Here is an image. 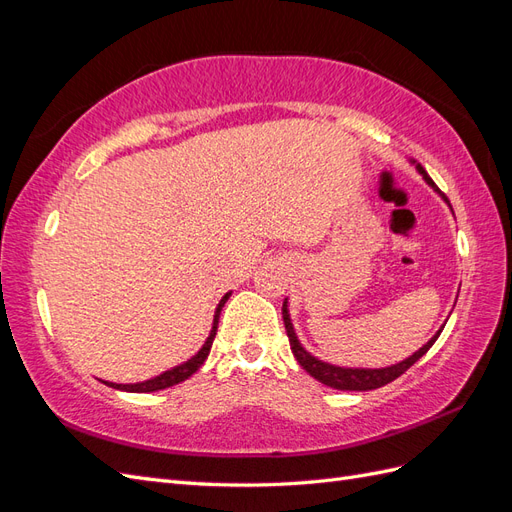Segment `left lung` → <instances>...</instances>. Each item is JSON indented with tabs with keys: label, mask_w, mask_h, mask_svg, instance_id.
<instances>
[{
	"label": "left lung",
	"mask_w": 512,
	"mask_h": 512,
	"mask_svg": "<svg viewBox=\"0 0 512 512\" xmlns=\"http://www.w3.org/2000/svg\"><path fill=\"white\" fill-rule=\"evenodd\" d=\"M418 173H421L425 177V181L431 185V188H436V183H433V179L425 173V168L421 164H416ZM438 190V188H436ZM440 192V190H438ZM442 198L448 203V198L442 194ZM282 316H284V324H286V333H288V339H290V350L294 354V359L299 361V365L307 371L309 376L316 378L318 382L331 386V389H337V391H371V389H380V386L389 384L393 380H397L404 371H408L421 356L436 344V339L440 337L442 329L433 335L429 342L414 352L412 356H408L406 361H401L397 365H391V367H384V369H350V367H335V365H329V363H322L318 359H314L312 354H309L301 344L297 335H294V329H292V322H290V316H288V307H286V301H284V307H282Z\"/></svg>",
	"instance_id": "1"
}]
</instances>
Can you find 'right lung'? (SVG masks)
<instances>
[{
    "label": "right lung",
    "instance_id": "add662e5",
    "mask_svg": "<svg viewBox=\"0 0 512 512\" xmlns=\"http://www.w3.org/2000/svg\"><path fill=\"white\" fill-rule=\"evenodd\" d=\"M228 297H230V292H226V294H224L222 301H220V305H218V309H215V316H213V329H211V333H209V337H207L205 346L200 348V350H198V354H196V356H192L190 361H185L183 365H177V367H173V369H168V371H164V374H160V376H156V378H151V380H147V382H138V384H115V382H104V384L113 386V389H119V391H130V393H153V391H162V389H168V386H175V384H179V382H183V380H188L192 374H196L198 367L207 361L209 350H211V346H213V339H215V331H218L220 312H222L224 303L228 301Z\"/></svg>",
    "mask_w": 512,
    "mask_h": 512
}]
</instances>
